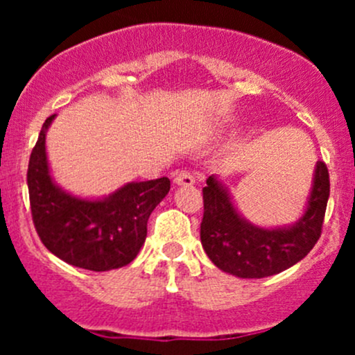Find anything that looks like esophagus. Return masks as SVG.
Segmentation results:
<instances>
[{
  "mask_svg": "<svg viewBox=\"0 0 355 355\" xmlns=\"http://www.w3.org/2000/svg\"><path fill=\"white\" fill-rule=\"evenodd\" d=\"M173 182L177 183V185L190 187V185H193V183H195V177L191 175L190 170H180V172L175 173Z\"/></svg>",
  "mask_w": 355,
  "mask_h": 355,
  "instance_id": "34e87169",
  "label": "esophagus"
}]
</instances>
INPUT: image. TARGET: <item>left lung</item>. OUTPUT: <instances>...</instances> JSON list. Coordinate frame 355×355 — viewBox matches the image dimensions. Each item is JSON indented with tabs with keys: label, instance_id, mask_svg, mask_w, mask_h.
<instances>
[{
	"label": "left lung",
	"instance_id": "8db88e82",
	"mask_svg": "<svg viewBox=\"0 0 355 355\" xmlns=\"http://www.w3.org/2000/svg\"><path fill=\"white\" fill-rule=\"evenodd\" d=\"M329 170L317 162L307 209L294 225L262 229L239 215L229 191L211 175L203 187L200 240L203 250L220 270L240 279H262L295 266L320 239L327 209Z\"/></svg>",
	"mask_w": 355,
	"mask_h": 355
}]
</instances>
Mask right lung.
Instances as JSON below:
<instances>
[{
	"mask_svg": "<svg viewBox=\"0 0 355 355\" xmlns=\"http://www.w3.org/2000/svg\"><path fill=\"white\" fill-rule=\"evenodd\" d=\"M44 120L28 164L31 217L43 245L63 262L105 272L128 266L146 239V222L170 190L166 177L126 183L103 200H85L61 190L50 175Z\"/></svg>",
	"mask_w": 355,
	"mask_h": 355,
	"instance_id": "add662e5",
	"label": "right lung"
}]
</instances>
